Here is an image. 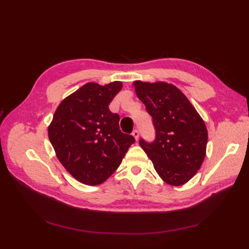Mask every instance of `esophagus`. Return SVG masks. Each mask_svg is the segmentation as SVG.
Instances as JSON below:
<instances>
[{
	"mask_svg": "<svg viewBox=\"0 0 249 249\" xmlns=\"http://www.w3.org/2000/svg\"><path fill=\"white\" fill-rule=\"evenodd\" d=\"M132 135H133V137H134L135 139L138 140V138H139V132H138V130H134L133 133H132Z\"/></svg>",
	"mask_w": 249,
	"mask_h": 249,
	"instance_id": "esophagus-1",
	"label": "esophagus"
}]
</instances>
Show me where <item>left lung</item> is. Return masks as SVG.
<instances>
[{
	"mask_svg": "<svg viewBox=\"0 0 249 249\" xmlns=\"http://www.w3.org/2000/svg\"><path fill=\"white\" fill-rule=\"evenodd\" d=\"M135 91L153 117L156 138L139 144L158 175L171 186H180L196 175L206 157L208 131L202 118L175 85L135 81Z\"/></svg>",
	"mask_w": 249,
	"mask_h": 249,
	"instance_id": "obj_1",
	"label": "left lung"
}]
</instances>
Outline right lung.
<instances>
[{"instance_id":"right-lung-1","label":"right lung","mask_w":249,"mask_h":249,"mask_svg":"<svg viewBox=\"0 0 249 249\" xmlns=\"http://www.w3.org/2000/svg\"><path fill=\"white\" fill-rule=\"evenodd\" d=\"M122 88L118 81L104 86L87 83L60 103L49 125L59 161L83 184L104 183L135 142L119 130V115L109 109Z\"/></svg>"}]
</instances>
